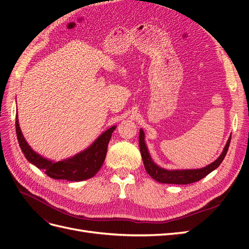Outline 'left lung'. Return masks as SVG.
I'll return each mask as SVG.
<instances>
[{"instance_id": "obj_1", "label": "left lung", "mask_w": 249, "mask_h": 249, "mask_svg": "<svg viewBox=\"0 0 249 249\" xmlns=\"http://www.w3.org/2000/svg\"><path fill=\"white\" fill-rule=\"evenodd\" d=\"M231 137L229 138L227 144H225L221 155L218 157L213 163L209 164L208 166L199 168V169H165L160 167L159 165H157L152 157L149 155V152L146 146V143L144 140V132L142 129H140L139 132V146H140V153L142 157L143 164H144V167L146 172L152 177L157 182L162 183V184H178V185H186V184H191L194 182H197V180L201 179L208 176L210 172L215 170L221 162L223 161L225 155L228 153V149L230 146Z\"/></svg>"}]
</instances>
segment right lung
Segmentation results:
<instances>
[{"instance_id":"obj_1","label":"right lung","mask_w":249,"mask_h":249,"mask_svg":"<svg viewBox=\"0 0 249 249\" xmlns=\"http://www.w3.org/2000/svg\"><path fill=\"white\" fill-rule=\"evenodd\" d=\"M16 127L19 147L30 163L35 165L37 168L43 170L46 175L52 178L80 182V180H85L94 177L101 169L107 155V148L112 133L116 129V125H113L107 131L102 133L92 144L83 152L58 162L52 161L37 154L28 144L20 131L18 113L16 118Z\"/></svg>"}]
</instances>
